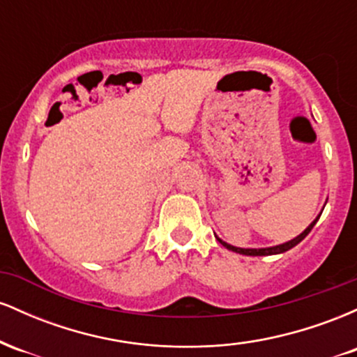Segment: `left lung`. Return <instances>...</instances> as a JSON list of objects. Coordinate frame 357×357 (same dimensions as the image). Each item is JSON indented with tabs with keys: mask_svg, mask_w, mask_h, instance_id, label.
I'll use <instances>...</instances> for the list:
<instances>
[{
	"mask_svg": "<svg viewBox=\"0 0 357 357\" xmlns=\"http://www.w3.org/2000/svg\"><path fill=\"white\" fill-rule=\"evenodd\" d=\"M317 220H319V216L317 218H315L312 223L309 225V227L305 228L304 231L301 233V235L298 236H296V238L294 240H290V241H287V243H282V245H277V247H270V248H238V247H233V245H228V243H225L223 240H220L218 238V241L221 245H223V247H227L228 250H231V252H236V253H241V255H250V257H264V255H275V253H284V252H287V250H290V248H294L296 247L297 243H301L302 240L305 238L307 235H309L310 233V230H312L314 228V225L317 223Z\"/></svg>",
	"mask_w": 357,
	"mask_h": 357,
	"instance_id": "1",
	"label": "left lung"
}]
</instances>
